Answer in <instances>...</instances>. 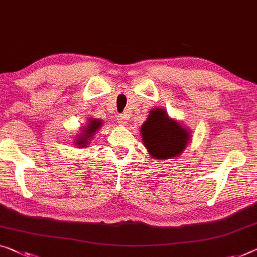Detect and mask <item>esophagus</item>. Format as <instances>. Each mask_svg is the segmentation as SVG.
<instances>
[{
  "instance_id": "1",
  "label": "esophagus",
  "mask_w": 257,
  "mask_h": 257,
  "mask_svg": "<svg viewBox=\"0 0 257 257\" xmlns=\"http://www.w3.org/2000/svg\"><path fill=\"white\" fill-rule=\"evenodd\" d=\"M127 120H128V117H127V115H125V114H121V115H118V117H117V122L122 125L127 124V122H128Z\"/></svg>"
}]
</instances>
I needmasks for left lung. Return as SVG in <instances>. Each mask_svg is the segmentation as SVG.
Wrapping results in <instances>:
<instances>
[{
	"instance_id": "left-lung-1",
	"label": "left lung",
	"mask_w": 257,
	"mask_h": 257,
	"mask_svg": "<svg viewBox=\"0 0 257 257\" xmlns=\"http://www.w3.org/2000/svg\"><path fill=\"white\" fill-rule=\"evenodd\" d=\"M141 136L149 155L158 160L177 158L191 140L190 130L160 107L150 110L141 127Z\"/></svg>"
}]
</instances>
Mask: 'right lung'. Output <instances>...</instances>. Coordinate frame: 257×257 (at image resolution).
<instances>
[{"label":"right lung","instance_id":"1","mask_svg":"<svg viewBox=\"0 0 257 257\" xmlns=\"http://www.w3.org/2000/svg\"><path fill=\"white\" fill-rule=\"evenodd\" d=\"M100 127H102V120H99V118L95 117L87 118L86 124L80 129L78 136H76V147L87 148V145H89L91 143V141L93 140L94 134L100 129Z\"/></svg>","mask_w":257,"mask_h":257}]
</instances>
